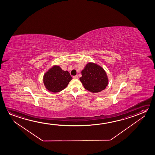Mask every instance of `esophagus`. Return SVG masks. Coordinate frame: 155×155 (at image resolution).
<instances>
[{"mask_svg":"<svg viewBox=\"0 0 155 155\" xmlns=\"http://www.w3.org/2000/svg\"><path fill=\"white\" fill-rule=\"evenodd\" d=\"M73 78H74V79H78L79 78V77H78V75H75V76H73Z\"/></svg>","mask_w":155,"mask_h":155,"instance_id":"obj_1","label":"esophagus"}]
</instances>
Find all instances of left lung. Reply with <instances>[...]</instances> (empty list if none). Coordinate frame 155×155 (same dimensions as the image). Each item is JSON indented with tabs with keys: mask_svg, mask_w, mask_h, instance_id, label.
Listing matches in <instances>:
<instances>
[{
	"mask_svg": "<svg viewBox=\"0 0 155 155\" xmlns=\"http://www.w3.org/2000/svg\"><path fill=\"white\" fill-rule=\"evenodd\" d=\"M80 78L84 88L91 93H98L106 88L108 79L106 71L101 67L88 63L82 71Z\"/></svg>",
	"mask_w": 155,
	"mask_h": 155,
	"instance_id": "obj_1",
	"label": "left lung"
}]
</instances>
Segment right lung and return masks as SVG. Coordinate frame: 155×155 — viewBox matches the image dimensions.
I'll use <instances>...</instances> for the list:
<instances>
[{
  "label": "right lung",
  "instance_id": "1",
  "mask_svg": "<svg viewBox=\"0 0 155 155\" xmlns=\"http://www.w3.org/2000/svg\"><path fill=\"white\" fill-rule=\"evenodd\" d=\"M72 79L68 71H64L58 66H54L44 76V84L49 91L58 93L66 87Z\"/></svg>",
  "mask_w": 155,
  "mask_h": 155
}]
</instances>
